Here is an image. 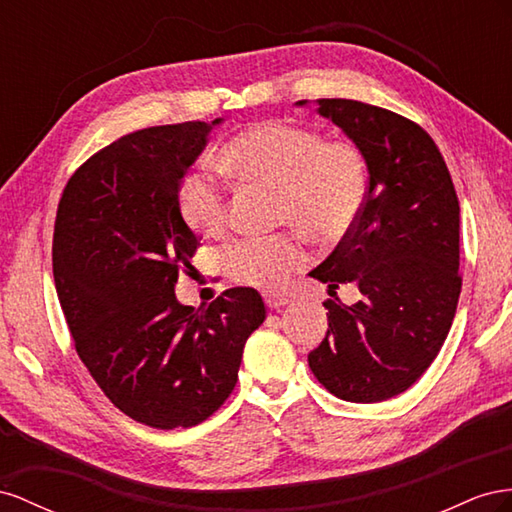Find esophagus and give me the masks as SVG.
<instances>
[{
  "instance_id": "1",
  "label": "esophagus",
  "mask_w": 512,
  "mask_h": 512,
  "mask_svg": "<svg viewBox=\"0 0 512 512\" xmlns=\"http://www.w3.org/2000/svg\"><path fill=\"white\" fill-rule=\"evenodd\" d=\"M264 300L266 304L270 306V309H281V306L289 304V298L283 296V294H272V291H268V294H264Z\"/></svg>"
}]
</instances>
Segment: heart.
I'll use <instances>...</instances> for the list:
<instances>
[{
  "label": "heart",
  "instance_id": "heart-1",
  "mask_svg": "<svg viewBox=\"0 0 512 512\" xmlns=\"http://www.w3.org/2000/svg\"><path fill=\"white\" fill-rule=\"evenodd\" d=\"M221 165L240 180L279 188V221L315 240H337L354 227L367 197V165L354 143L326 139L317 130L266 120L231 137ZM184 221L201 236H218L229 223L225 188L206 175H188L180 186ZM306 261L294 233L244 238L225 251L238 283L279 289Z\"/></svg>",
  "mask_w": 512,
  "mask_h": 512
}]
</instances>
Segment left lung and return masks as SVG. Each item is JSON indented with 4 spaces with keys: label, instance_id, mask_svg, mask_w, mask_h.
Listing matches in <instances>:
<instances>
[{
    "label": "left lung",
    "instance_id": "1",
    "mask_svg": "<svg viewBox=\"0 0 512 512\" xmlns=\"http://www.w3.org/2000/svg\"><path fill=\"white\" fill-rule=\"evenodd\" d=\"M317 113L356 143L369 186L354 227L311 272L330 294L356 283L362 298L324 302L328 332L309 367L334 397L379 403L420 379L448 337L461 294L459 199L416 122L345 98H319Z\"/></svg>",
    "mask_w": 512,
    "mask_h": 512
}]
</instances>
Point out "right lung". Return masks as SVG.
<instances>
[{"label": "right lung", "instance_id": "1", "mask_svg": "<svg viewBox=\"0 0 512 512\" xmlns=\"http://www.w3.org/2000/svg\"><path fill=\"white\" fill-rule=\"evenodd\" d=\"M221 122L152 126L113 141L72 173L57 206L53 276L77 354L120 412L154 429L210 418L266 319L251 287L227 289L206 309L180 304L173 291L199 246L180 184Z\"/></svg>", "mask_w": 512, "mask_h": 512}]
</instances>
